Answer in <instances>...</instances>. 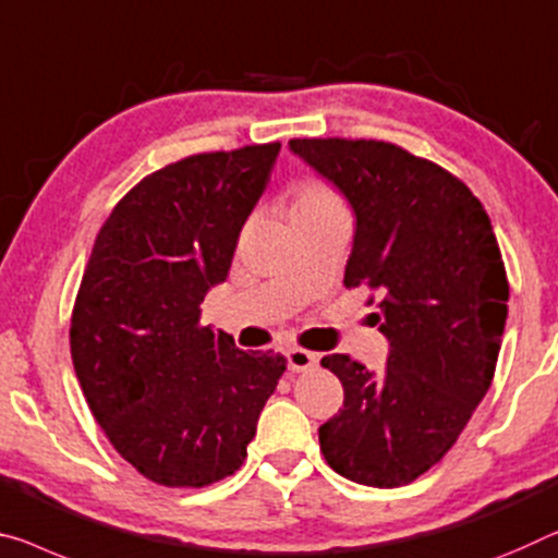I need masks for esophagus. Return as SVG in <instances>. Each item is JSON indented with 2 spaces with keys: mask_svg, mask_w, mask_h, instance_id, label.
Listing matches in <instances>:
<instances>
[{
  "mask_svg": "<svg viewBox=\"0 0 558 558\" xmlns=\"http://www.w3.org/2000/svg\"><path fill=\"white\" fill-rule=\"evenodd\" d=\"M287 359H289L291 372H312V368L319 364V356H316L314 351H306V349H299V347L289 349Z\"/></svg>",
  "mask_w": 558,
  "mask_h": 558,
  "instance_id": "34e87169",
  "label": "esophagus"
}]
</instances>
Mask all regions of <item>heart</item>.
Wrapping results in <instances>:
<instances>
[{
    "mask_svg": "<svg viewBox=\"0 0 558 558\" xmlns=\"http://www.w3.org/2000/svg\"><path fill=\"white\" fill-rule=\"evenodd\" d=\"M324 209H344L339 196L333 194L327 184L322 182H299L289 196V219L299 214H312Z\"/></svg>",
    "mask_w": 558,
    "mask_h": 558,
    "instance_id": "b5f03b06",
    "label": "heart"
}]
</instances>
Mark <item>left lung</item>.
<instances>
[{
	"instance_id": "1",
	"label": "left lung",
	"mask_w": 558,
	"mask_h": 558,
	"mask_svg": "<svg viewBox=\"0 0 558 558\" xmlns=\"http://www.w3.org/2000/svg\"><path fill=\"white\" fill-rule=\"evenodd\" d=\"M356 214L344 287L379 298L389 339L381 374L347 354L344 409L319 426L327 464L349 482L393 488L439 464L492 387L509 279L492 219L469 186L434 161L379 140H291ZM377 296L374 298L373 294Z\"/></svg>"
}]
</instances>
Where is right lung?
Wrapping results in <instances>:
<instances>
[{
  "label": "right lung",
  "instance_id": "obj_1",
  "mask_svg": "<svg viewBox=\"0 0 558 558\" xmlns=\"http://www.w3.org/2000/svg\"><path fill=\"white\" fill-rule=\"evenodd\" d=\"M279 142L192 154L144 177L101 225L72 308L76 379L119 457L169 488H202L244 464L287 368L202 327Z\"/></svg>",
  "mask_w": 558,
  "mask_h": 558
}]
</instances>
